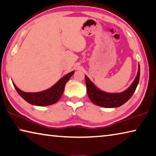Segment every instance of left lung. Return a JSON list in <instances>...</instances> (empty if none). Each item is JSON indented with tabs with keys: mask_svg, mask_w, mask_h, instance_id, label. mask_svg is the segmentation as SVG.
<instances>
[{
	"mask_svg": "<svg viewBox=\"0 0 156 156\" xmlns=\"http://www.w3.org/2000/svg\"><path fill=\"white\" fill-rule=\"evenodd\" d=\"M140 65H138V70L136 78L130 87L121 93H108L100 90L85 75V81L87 94L94 104L106 108L118 107L125 104L126 102L131 98L135 92L138 86L140 79Z\"/></svg>",
	"mask_w": 156,
	"mask_h": 156,
	"instance_id": "8db88e82",
	"label": "left lung"
}]
</instances>
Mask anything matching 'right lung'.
Instances as JSON below:
<instances>
[{
  "label": "right lung",
  "instance_id": "obj_1",
  "mask_svg": "<svg viewBox=\"0 0 156 156\" xmlns=\"http://www.w3.org/2000/svg\"><path fill=\"white\" fill-rule=\"evenodd\" d=\"M73 73H74V71L63 76L51 88L43 91L35 92V93L25 92L18 89L14 83L13 84L18 94L30 104L36 105V106H47V105L56 103L58 101L64 92L66 83Z\"/></svg>",
  "mask_w": 156,
  "mask_h": 156
}]
</instances>
